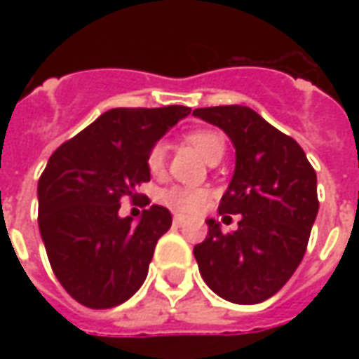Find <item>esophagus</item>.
I'll list each match as a JSON object with an SVG mask.
<instances>
[{
	"label": "esophagus",
	"instance_id": "obj_1",
	"mask_svg": "<svg viewBox=\"0 0 359 359\" xmlns=\"http://www.w3.org/2000/svg\"><path fill=\"white\" fill-rule=\"evenodd\" d=\"M172 223H175L177 226L184 225V223H187V217H182V215H175V217H172Z\"/></svg>",
	"mask_w": 359,
	"mask_h": 359
}]
</instances>
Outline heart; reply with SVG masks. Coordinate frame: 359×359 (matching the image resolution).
<instances>
[{"instance_id": "obj_1", "label": "heart", "mask_w": 359, "mask_h": 359, "mask_svg": "<svg viewBox=\"0 0 359 359\" xmlns=\"http://www.w3.org/2000/svg\"><path fill=\"white\" fill-rule=\"evenodd\" d=\"M187 140L194 144L198 151L202 154L208 161L215 159L217 156H223L225 151V140L223 136L215 130L210 128H194L187 134ZM165 161H167V148L163 142H156L151 148L148 149L146 156V167L151 175H159L165 169ZM210 198V192L203 188L194 187H175L163 188L159 192V202L169 205L172 210L180 211V213H194V211L202 210L205 202Z\"/></svg>"}]
</instances>
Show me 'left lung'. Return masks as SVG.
I'll return each mask as SVG.
<instances>
[{
  "label": "left lung",
  "instance_id": "8db88e82",
  "mask_svg": "<svg viewBox=\"0 0 359 359\" xmlns=\"http://www.w3.org/2000/svg\"><path fill=\"white\" fill-rule=\"evenodd\" d=\"M223 128L236 148V167L219 213L242 215L234 233L208 219L194 246L200 275L233 304H259L277 294L306 254L316 221L317 175L300 144L244 105L194 109Z\"/></svg>",
  "mask_w": 359,
  "mask_h": 359
}]
</instances>
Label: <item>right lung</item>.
<instances>
[{
	"label": "right lung",
	"instance_id": "right-lung-1",
	"mask_svg": "<svg viewBox=\"0 0 359 359\" xmlns=\"http://www.w3.org/2000/svg\"><path fill=\"white\" fill-rule=\"evenodd\" d=\"M190 107H117L63 142L38 180V225L55 277L92 309L118 306L146 280L171 211L144 210L138 225L118 217L121 200L136 203L148 182V149ZM138 203H149L144 196Z\"/></svg>",
	"mask_w": 359,
	"mask_h": 359
}]
</instances>
